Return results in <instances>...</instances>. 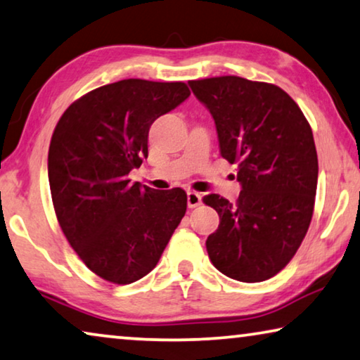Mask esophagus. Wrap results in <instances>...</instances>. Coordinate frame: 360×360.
I'll return each instance as SVG.
<instances>
[{
  "label": "esophagus",
  "instance_id": "esophagus-1",
  "mask_svg": "<svg viewBox=\"0 0 360 360\" xmlns=\"http://www.w3.org/2000/svg\"><path fill=\"white\" fill-rule=\"evenodd\" d=\"M202 205V195L198 192H187V207L189 208H197Z\"/></svg>",
  "mask_w": 360,
  "mask_h": 360
}]
</instances>
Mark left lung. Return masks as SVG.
<instances>
[{
  "mask_svg": "<svg viewBox=\"0 0 360 360\" xmlns=\"http://www.w3.org/2000/svg\"><path fill=\"white\" fill-rule=\"evenodd\" d=\"M189 84L214 120L221 157L238 165L242 186L236 203L218 193L203 197L219 214L208 256L233 281H267L288 264L309 229L319 176L312 129L276 84L240 77Z\"/></svg>",
  "mask_w": 360,
  "mask_h": 360,
  "instance_id": "left-lung-1",
  "label": "left lung"
}]
</instances>
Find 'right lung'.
<instances>
[{"label": "right lung", "mask_w": 360, "mask_h": 360, "mask_svg": "<svg viewBox=\"0 0 360 360\" xmlns=\"http://www.w3.org/2000/svg\"><path fill=\"white\" fill-rule=\"evenodd\" d=\"M191 96L186 83L129 78L73 102L56 124L48 178L60 229L88 269L112 283L147 276L187 208L186 192L131 184L152 123Z\"/></svg>", "instance_id": "right-lung-1"}]
</instances>
